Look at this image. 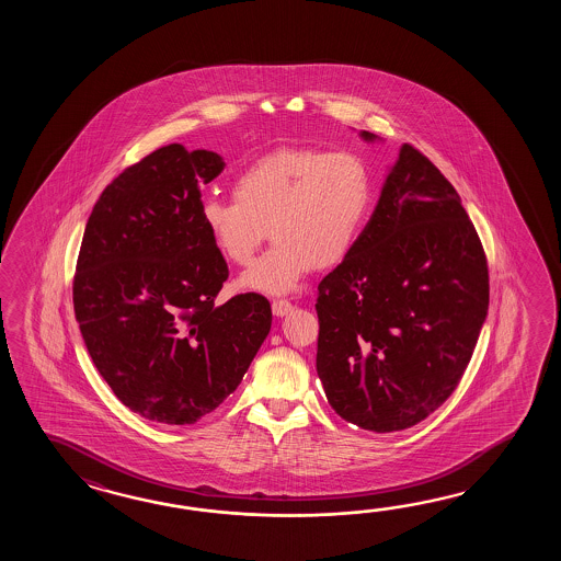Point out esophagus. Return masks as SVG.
<instances>
[{"label":"esophagus","mask_w":561,"mask_h":561,"mask_svg":"<svg viewBox=\"0 0 561 561\" xmlns=\"http://www.w3.org/2000/svg\"><path fill=\"white\" fill-rule=\"evenodd\" d=\"M290 310H293L290 300H286V298H275L273 300V312H275L276 317H285Z\"/></svg>","instance_id":"1"}]
</instances>
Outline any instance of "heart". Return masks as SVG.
<instances>
[{"label":"heart","instance_id":"obj_1","mask_svg":"<svg viewBox=\"0 0 561 561\" xmlns=\"http://www.w3.org/2000/svg\"><path fill=\"white\" fill-rule=\"evenodd\" d=\"M375 204V176L357 152L278 148L242 168L232 196H206L201 220L228 263L249 266L268 234L275 247L242 278L283 295L310 268L343 263L357 247Z\"/></svg>","mask_w":561,"mask_h":561}]
</instances>
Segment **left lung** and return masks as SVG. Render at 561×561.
<instances>
[{
	"mask_svg": "<svg viewBox=\"0 0 561 561\" xmlns=\"http://www.w3.org/2000/svg\"><path fill=\"white\" fill-rule=\"evenodd\" d=\"M488 307V259L459 194L403 144L357 247L319 285L317 373L334 413L375 433L430 417L461 381Z\"/></svg>",
	"mask_w": 561,
	"mask_h": 561,
	"instance_id": "8db88e82",
	"label": "left lung"
}]
</instances>
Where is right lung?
I'll return each mask as SVG.
<instances>
[{
	"label": "right lung",
	"instance_id": "right-lung-1",
	"mask_svg": "<svg viewBox=\"0 0 561 561\" xmlns=\"http://www.w3.org/2000/svg\"><path fill=\"white\" fill-rule=\"evenodd\" d=\"M220 156L158 148L107 184L85 225L73 312L95 369L124 405L192 425L239 387L271 331L259 293L215 300L228 278L201 220Z\"/></svg>",
	"mask_w": 561,
	"mask_h": 561
}]
</instances>
